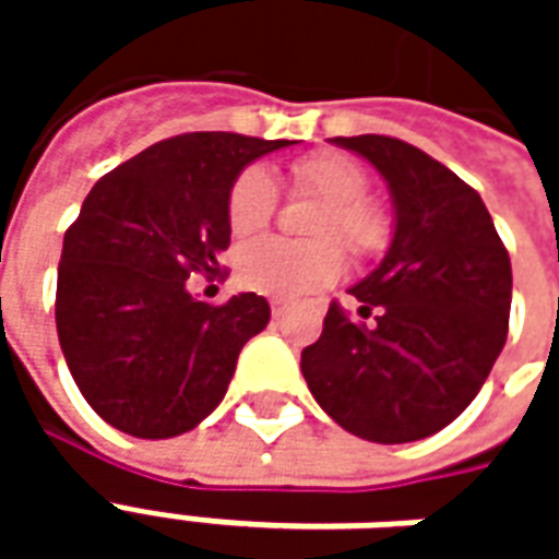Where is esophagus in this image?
<instances>
[{
	"label": "esophagus",
	"mask_w": 559,
	"mask_h": 559,
	"mask_svg": "<svg viewBox=\"0 0 559 559\" xmlns=\"http://www.w3.org/2000/svg\"><path fill=\"white\" fill-rule=\"evenodd\" d=\"M269 308H272V317L284 314V302H269Z\"/></svg>",
	"instance_id": "34e87169"
}]
</instances>
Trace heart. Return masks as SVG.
I'll list each match as a JSON object with an SVG mask.
<instances>
[{
    "label": "heart",
    "instance_id": "1",
    "mask_svg": "<svg viewBox=\"0 0 559 559\" xmlns=\"http://www.w3.org/2000/svg\"><path fill=\"white\" fill-rule=\"evenodd\" d=\"M371 179L362 164L335 152L305 155L293 164L290 191L296 197H314L323 203L308 236L320 242H287L257 239L236 254V275L248 290L299 299L308 293L326 290L344 272L341 242L356 260L380 254L392 239V221L386 209L368 200ZM278 206V185L263 167H248L236 176L227 194V221L236 236H254L266 227ZM332 238V243L325 239Z\"/></svg>",
    "mask_w": 559,
    "mask_h": 559
}]
</instances>
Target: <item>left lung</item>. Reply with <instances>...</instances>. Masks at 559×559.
I'll return each mask as SVG.
<instances>
[{
	"label": "left lung",
	"mask_w": 559,
	"mask_h": 559,
	"mask_svg": "<svg viewBox=\"0 0 559 559\" xmlns=\"http://www.w3.org/2000/svg\"><path fill=\"white\" fill-rule=\"evenodd\" d=\"M386 179L395 233L353 287L359 317L329 305L302 350L317 404L371 443H413L467 411L506 344L512 263L481 197L404 140L332 138ZM368 316L376 323L364 326Z\"/></svg>",
	"instance_id": "obj_1"
}]
</instances>
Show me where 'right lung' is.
Here are the masks:
<instances>
[{
  "label": "right lung",
  "instance_id": "add662e5",
  "mask_svg": "<svg viewBox=\"0 0 559 559\" xmlns=\"http://www.w3.org/2000/svg\"><path fill=\"white\" fill-rule=\"evenodd\" d=\"M290 140L194 131L102 176L66 230L56 332L68 371L107 425L143 440L197 428L230 386L269 302L194 299L185 281L218 275L236 176Z\"/></svg>",
  "mask_w": 559,
  "mask_h": 559
}]
</instances>
